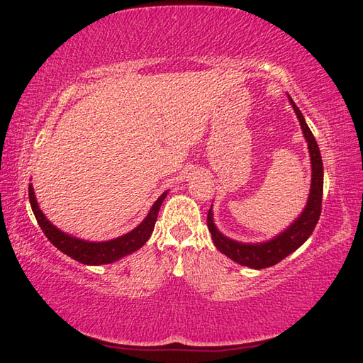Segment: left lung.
Returning a JSON list of instances; mask_svg holds the SVG:
<instances>
[{
	"mask_svg": "<svg viewBox=\"0 0 363 363\" xmlns=\"http://www.w3.org/2000/svg\"><path fill=\"white\" fill-rule=\"evenodd\" d=\"M289 101H291L292 108L295 111L298 122L301 125L303 135L308 143L309 157H311V190H309L308 203L303 213L296 217V220L292 222L284 232L274 236L273 240H268L265 242H255V245H246V242H238L235 240L227 238L222 235L213 220V204L208 211V228L213 236L214 246L225 254L228 259L254 269H262L273 267L279 263L282 259H286L289 254L298 249L303 242H305L309 236H311L313 230L318 223L320 217L322 209V192H324V167H322V157L318 143H315L311 130L305 122V117L296 108V104L289 95Z\"/></svg>",
	"mask_w": 363,
	"mask_h": 363,
	"instance_id": "left-lung-1",
	"label": "left lung"
}]
</instances>
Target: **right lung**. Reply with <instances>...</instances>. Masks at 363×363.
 <instances>
[{"mask_svg": "<svg viewBox=\"0 0 363 363\" xmlns=\"http://www.w3.org/2000/svg\"><path fill=\"white\" fill-rule=\"evenodd\" d=\"M168 192H164L159 196L152 208H150L149 214L146 216L140 225L131 230V232L125 233L118 238H114L111 241H101V242H94V241H84L74 238L68 233L62 232L57 227L50 223L49 219H45L43 211L39 209L35 192H33V186L30 184L28 187V196H30V204L33 209V214H35L39 227L48 236V240L54 245L58 250H62L63 254L69 255L71 259L84 263V265H104V263H113L122 257L135 252L140 247L146 245V241L150 238V235L154 232V225L157 220V216H159V211L162 203L167 196Z\"/></svg>", "mask_w": 363, "mask_h": 363, "instance_id": "add662e5", "label": "right lung"}]
</instances>
